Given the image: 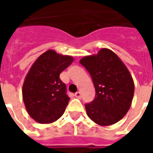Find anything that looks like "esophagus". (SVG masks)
<instances>
[{"mask_svg": "<svg viewBox=\"0 0 153 153\" xmlns=\"http://www.w3.org/2000/svg\"><path fill=\"white\" fill-rule=\"evenodd\" d=\"M74 96L76 97L77 98H81V93L80 92H77V93H75V94H74Z\"/></svg>", "mask_w": 153, "mask_h": 153, "instance_id": "obj_1", "label": "esophagus"}]
</instances>
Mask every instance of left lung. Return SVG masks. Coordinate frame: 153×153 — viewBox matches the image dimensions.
Returning a JSON list of instances; mask_svg holds the SVG:
<instances>
[{
    "instance_id": "1",
    "label": "left lung",
    "mask_w": 153,
    "mask_h": 153,
    "mask_svg": "<svg viewBox=\"0 0 153 153\" xmlns=\"http://www.w3.org/2000/svg\"><path fill=\"white\" fill-rule=\"evenodd\" d=\"M79 62L89 72L96 90L94 100L85 104L88 116L102 126L117 123L128 112L134 93L127 67L107 48L83 57Z\"/></svg>"
}]
</instances>
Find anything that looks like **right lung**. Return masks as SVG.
Instances as JSON below:
<instances>
[{"instance_id": "1", "label": "right lung", "mask_w": 153, "mask_h": 153, "mask_svg": "<svg viewBox=\"0 0 153 153\" xmlns=\"http://www.w3.org/2000/svg\"><path fill=\"white\" fill-rule=\"evenodd\" d=\"M74 58L48 50L38 57L25 77L23 100L28 115L41 124H50L63 115L70 101L60 74Z\"/></svg>"}]
</instances>
